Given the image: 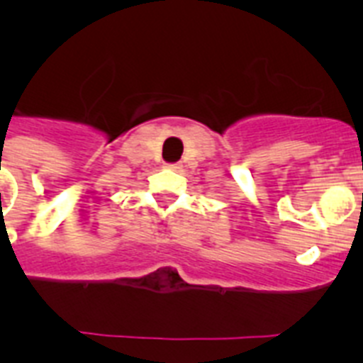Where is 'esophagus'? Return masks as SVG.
<instances>
[{
	"label": "esophagus",
	"mask_w": 363,
	"mask_h": 363,
	"mask_svg": "<svg viewBox=\"0 0 363 363\" xmlns=\"http://www.w3.org/2000/svg\"><path fill=\"white\" fill-rule=\"evenodd\" d=\"M167 169H171V171H178V169H179V165H178V163H167Z\"/></svg>",
	"instance_id": "1"
}]
</instances>
